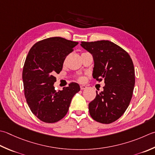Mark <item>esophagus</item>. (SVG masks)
<instances>
[{
  "instance_id": "1",
  "label": "esophagus",
  "mask_w": 155,
  "mask_h": 155,
  "mask_svg": "<svg viewBox=\"0 0 155 155\" xmlns=\"http://www.w3.org/2000/svg\"><path fill=\"white\" fill-rule=\"evenodd\" d=\"M80 88H81V90H84V89H87V86H85V85H81Z\"/></svg>"
}]
</instances>
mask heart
<instances>
[{
    "label": "heart",
    "mask_w": 155,
    "mask_h": 155,
    "mask_svg": "<svg viewBox=\"0 0 155 155\" xmlns=\"http://www.w3.org/2000/svg\"><path fill=\"white\" fill-rule=\"evenodd\" d=\"M84 78L83 77H80V78H78V81H80V82H83L84 81Z\"/></svg>",
    "instance_id": "heart-1"
}]
</instances>
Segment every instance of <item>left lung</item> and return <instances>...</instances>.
<instances>
[{
    "instance_id": "8db88e82",
    "label": "left lung",
    "mask_w": 155,
    "mask_h": 155,
    "mask_svg": "<svg viewBox=\"0 0 155 155\" xmlns=\"http://www.w3.org/2000/svg\"><path fill=\"white\" fill-rule=\"evenodd\" d=\"M81 45L93 55V78L105 83L104 91H96L95 98L89 103V114L97 122L111 124L122 116L131 101L135 84L132 58L108 40L81 41Z\"/></svg>"
}]
</instances>
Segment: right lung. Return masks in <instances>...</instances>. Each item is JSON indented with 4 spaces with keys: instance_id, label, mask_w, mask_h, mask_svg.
I'll use <instances>...</instances> for the list:
<instances>
[{
    "instance_id": "1",
    "label": "right lung",
    "mask_w": 155,
    "mask_h": 155,
    "mask_svg": "<svg viewBox=\"0 0 155 155\" xmlns=\"http://www.w3.org/2000/svg\"><path fill=\"white\" fill-rule=\"evenodd\" d=\"M78 42L54 37L35 43L26 57L23 69L24 94L32 113L45 123H55L66 116L71 99L80 86L71 83L56 91V74L62 71L66 57Z\"/></svg>"
}]
</instances>
